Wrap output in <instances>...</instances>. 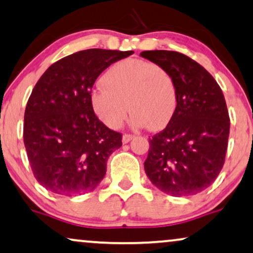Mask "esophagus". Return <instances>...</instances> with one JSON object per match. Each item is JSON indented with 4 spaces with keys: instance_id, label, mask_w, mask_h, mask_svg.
I'll return each instance as SVG.
<instances>
[{
    "instance_id": "1",
    "label": "esophagus",
    "mask_w": 253,
    "mask_h": 253,
    "mask_svg": "<svg viewBox=\"0 0 253 253\" xmlns=\"http://www.w3.org/2000/svg\"><path fill=\"white\" fill-rule=\"evenodd\" d=\"M132 139H134V135L132 134H124L123 135V142L124 144H128Z\"/></svg>"
}]
</instances>
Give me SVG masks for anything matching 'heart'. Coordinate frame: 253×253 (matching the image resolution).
I'll return each instance as SVG.
<instances>
[{
  "mask_svg": "<svg viewBox=\"0 0 253 253\" xmlns=\"http://www.w3.org/2000/svg\"><path fill=\"white\" fill-rule=\"evenodd\" d=\"M101 84L103 87L90 92L89 100L94 114L108 128H120L129 109L133 126L159 130L165 128L176 111L174 79L156 63L119 61L103 73Z\"/></svg>",
  "mask_w": 253,
  "mask_h": 253,
  "instance_id": "1",
  "label": "heart"
}]
</instances>
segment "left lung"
<instances>
[{
  "label": "left lung",
  "mask_w": 253,
  "mask_h": 253,
  "mask_svg": "<svg viewBox=\"0 0 253 253\" xmlns=\"http://www.w3.org/2000/svg\"><path fill=\"white\" fill-rule=\"evenodd\" d=\"M140 55L166 69L178 88L172 120L150 139L146 174L169 196L202 192L221 171L227 150L230 118L223 92L204 67L184 54L146 50Z\"/></svg>",
  "instance_id": "1"
}]
</instances>
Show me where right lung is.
Instances as JSON below:
<instances>
[{
  "mask_svg": "<svg viewBox=\"0 0 253 253\" xmlns=\"http://www.w3.org/2000/svg\"><path fill=\"white\" fill-rule=\"evenodd\" d=\"M133 51L81 50L56 61L35 84L24 112L23 141L36 180L60 196H81L106 174L123 135L105 126L90 106L101 73Z\"/></svg>",
  "mask_w": 253,
  "mask_h": 253,
  "instance_id": "add662e5",
  "label": "right lung"
}]
</instances>
